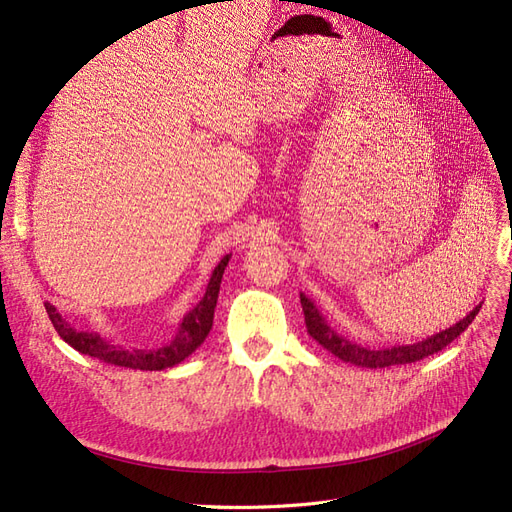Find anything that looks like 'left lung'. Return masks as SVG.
<instances>
[{
    "label": "left lung",
    "instance_id": "left-lung-1",
    "mask_svg": "<svg viewBox=\"0 0 512 512\" xmlns=\"http://www.w3.org/2000/svg\"><path fill=\"white\" fill-rule=\"evenodd\" d=\"M300 304L304 311L306 330H309V334L323 346V349H327L332 355H336L338 359H342L346 363L372 367V370H376V367L414 363V361H420L422 357L439 353L449 342H454L470 323H473V319L477 317V313L481 309V304H477L475 309L470 311L464 319H460L452 327H447V330H441L439 334H433L424 340H418L412 344H391V346H382V349H370V346H361L357 342H351L349 338H344L342 334H338L334 327L325 321V317L319 313L315 302L302 292H300Z\"/></svg>",
    "mask_w": 512,
    "mask_h": 512
}]
</instances>
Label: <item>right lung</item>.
<instances>
[{
	"instance_id": "obj_1",
	"label": "right lung",
	"mask_w": 512,
	"mask_h": 512,
	"mask_svg": "<svg viewBox=\"0 0 512 512\" xmlns=\"http://www.w3.org/2000/svg\"><path fill=\"white\" fill-rule=\"evenodd\" d=\"M231 260V254L224 256L216 269L212 271L210 283L206 288V294L197 302L195 309H191L185 317H182L176 336L163 344L161 349L153 351H132L124 349V346L111 344L109 340L102 338L96 332H81L75 330V327L56 311V306L50 302H44L46 313L54 325V330L58 336L63 338L67 344H71L75 351L81 355H90L96 357L105 363L119 365V367H130V370H145V372H157V370H166V367H172L180 361H185L191 353H195L203 340L208 338L212 323H214V309L218 302V292H220V281L222 273L227 269V264Z\"/></svg>"
}]
</instances>
